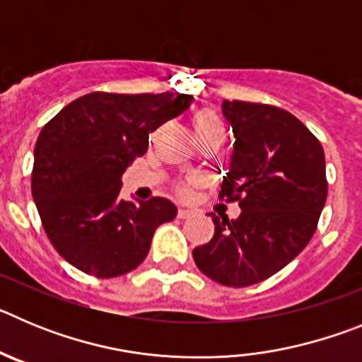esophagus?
<instances>
[{
    "label": "esophagus",
    "mask_w": 362,
    "mask_h": 362,
    "mask_svg": "<svg viewBox=\"0 0 362 362\" xmlns=\"http://www.w3.org/2000/svg\"><path fill=\"white\" fill-rule=\"evenodd\" d=\"M192 214H194V210H188V209H179L177 210L179 219H187V217H190Z\"/></svg>",
    "instance_id": "esophagus-1"
}]
</instances>
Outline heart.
<instances>
[{"mask_svg": "<svg viewBox=\"0 0 362 362\" xmlns=\"http://www.w3.org/2000/svg\"><path fill=\"white\" fill-rule=\"evenodd\" d=\"M194 129H196V132H210V130L223 132L221 121L217 119V116H214L212 112H201L194 121Z\"/></svg>", "mask_w": 362, "mask_h": 362, "instance_id": "b5f03b06", "label": "heart"}]
</instances>
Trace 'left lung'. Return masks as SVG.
Returning a JSON list of instances; mask_svg holds the SVG:
<instances>
[{
  "label": "left lung",
  "instance_id": "8db88e82",
  "mask_svg": "<svg viewBox=\"0 0 362 362\" xmlns=\"http://www.w3.org/2000/svg\"><path fill=\"white\" fill-rule=\"evenodd\" d=\"M233 153L219 199L238 201V219L210 214L216 232L194 248L197 268L216 283H261L305 250L326 203L325 150L305 124L279 107L223 101Z\"/></svg>",
  "mask_w": 362,
  "mask_h": 362
}]
</instances>
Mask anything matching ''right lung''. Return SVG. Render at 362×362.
<instances>
[{
    "mask_svg": "<svg viewBox=\"0 0 362 362\" xmlns=\"http://www.w3.org/2000/svg\"><path fill=\"white\" fill-rule=\"evenodd\" d=\"M192 99L92 92L45 124L34 148L32 197L50 243L72 267L110 279L145 261L156 228L177 209L165 197L121 199V175L146 152L148 134Z\"/></svg>",
    "mask_w": 362,
    "mask_h": 362,
    "instance_id": "add662e5",
    "label": "right lung"
}]
</instances>
